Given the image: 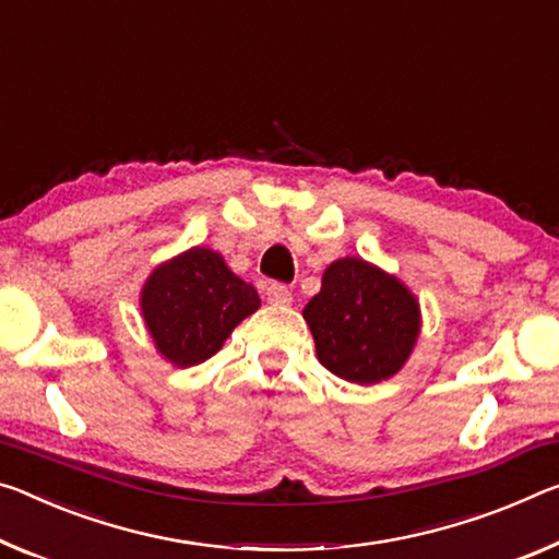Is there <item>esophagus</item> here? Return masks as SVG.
<instances>
[{"label": "esophagus", "instance_id": "obj_1", "mask_svg": "<svg viewBox=\"0 0 559 559\" xmlns=\"http://www.w3.org/2000/svg\"><path fill=\"white\" fill-rule=\"evenodd\" d=\"M265 300L273 306H288L290 300H294V294H290L286 283H271V286L265 288Z\"/></svg>", "mask_w": 559, "mask_h": 559}]
</instances>
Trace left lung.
Masks as SVG:
<instances>
[{"instance_id": "left-lung-1", "label": "left lung", "mask_w": 559, "mask_h": 559, "mask_svg": "<svg viewBox=\"0 0 559 559\" xmlns=\"http://www.w3.org/2000/svg\"><path fill=\"white\" fill-rule=\"evenodd\" d=\"M304 318L318 360L358 385L395 376L420 331V308L411 290L362 259L328 265L321 294L304 308Z\"/></svg>"}]
</instances>
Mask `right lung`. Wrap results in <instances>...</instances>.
<instances>
[{"mask_svg":"<svg viewBox=\"0 0 559 559\" xmlns=\"http://www.w3.org/2000/svg\"><path fill=\"white\" fill-rule=\"evenodd\" d=\"M259 306L251 283L228 271L209 248H191L158 265L141 290V311L158 353L181 368L218 353L234 328Z\"/></svg>","mask_w":559,"mask_h":559,"instance_id":"1","label":"right lung"}]
</instances>
